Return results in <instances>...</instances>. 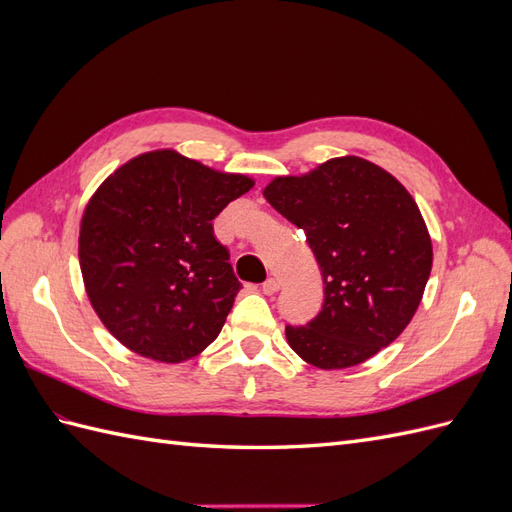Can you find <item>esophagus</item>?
<instances>
[{
  "mask_svg": "<svg viewBox=\"0 0 512 512\" xmlns=\"http://www.w3.org/2000/svg\"><path fill=\"white\" fill-rule=\"evenodd\" d=\"M277 290H280V282H277L275 277H269V280L262 284V292H265V294H275Z\"/></svg>",
  "mask_w": 512,
  "mask_h": 512,
  "instance_id": "1",
  "label": "esophagus"
}]
</instances>
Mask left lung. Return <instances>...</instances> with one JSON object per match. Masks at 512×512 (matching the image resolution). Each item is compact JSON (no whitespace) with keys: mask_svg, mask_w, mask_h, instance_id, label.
Returning a JSON list of instances; mask_svg holds the SVG:
<instances>
[{"mask_svg":"<svg viewBox=\"0 0 512 512\" xmlns=\"http://www.w3.org/2000/svg\"><path fill=\"white\" fill-rule=\"evenodd\" d=\"M269 205L305 232L324 284L316 318L286 324L290 348L320 369L359 365L401 335L431 273V239L408 190L380 166L335 158L277 177Z\"/></svg>","mask_w":512,"mask_h":512,"instance_id":"left-lung-1","label":"left lung"}]
</instances>
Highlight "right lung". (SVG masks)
Returning a JSON list of instances; mask_svg holds the SVG:
<instances>
[{"label": "right lung", "mask_w": 512, "mask_h": 512, "mask_svg": "<svg viewBox=\"0 0 512 512\" xmlns=\"http://www.w3.org/2000/svg\"><path fill=\"white\" fill-rule=\"evenodd\" d=\"M252 185L168 149L130 160L100 185L83 215L79 258L89 301L123 346L181 363L220 335L241 282L211 222Z\"/></svg>", "instance_id": "right-lung-1"}]
</instances>
